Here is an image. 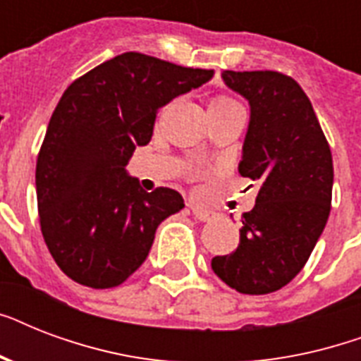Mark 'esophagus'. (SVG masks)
Here are the masks:
<instances>
[{
  "label": "esophagus",
  "instance_id": "34e87169",
  "mask_svg": "<svg viewBox=\"0 0 361 361\" xmlns=\"http://www.w3.org/2000/svg\"><path fill=\"white\" fill-rule=\"evenodd\" d=\"M189 208H191L192 215H195L198 221H209L214 217V212H209V209L202 208V206H198V204H189Z\"/></svg>",
  "mask_w": 361,
  "mask_h": 361
}]
</instances>
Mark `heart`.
Wrapping results in <instances>:
<instances>
[{
  "label": "heart",
  "mask_w": 361,
  "mask_h": 361,
  "mask_svg": "<svg viewBox=\"0 0 361 361\" xmlns=\"http://www.w3.org/2000/svg\"><path fill=\"white\" fill-rule=\"evenodd\" d=\"M231 104H236V101H232V99H226V97H217L209 103V110L225 109V106H231Z\"/></svg>",
  "instance_id": "1"
}]
</instances>
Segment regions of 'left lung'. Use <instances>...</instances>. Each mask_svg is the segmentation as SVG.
Returning <instances> with one entry per match:
<instances>
[{
  "label": "left lung",
  "instance_id": "left-lung-1",
  "mask_svg": "<svg viewBox=\"0 0 361 361\" xmlns=\"http://www.w3.org/2000/svg\"><path fill=\"white\" fill-rule=\"evenodd\" d=\"M249 101L240 174L258 183L255 208L241 215L238 249L212 269L241 294H269L305 266L330 215L334 163L311 101L275 71H223Z\"/></svg>",
  "mask_w": 361,
  "mask_h": 361
}]
</instances>
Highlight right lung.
Segmentation results:
<instances>
[{
  "mask_svg": "<svg viewBox=\"0 0 361 361\" xmlns=\"http://www.w3.org/2000/svg\"><path fill=\"white\" fill-rule=\"evenodd\" d=\"M212 76L125 52L65 90L37 157L35 185L42 238L71 279L121 285L146 260L157 226L185 208L180 192H146L125 166L152 140L157 110Z\"/></svg>",
  "mask_w": 361,
  "mask_h": 361,
  "instance_id": "obj_1",
  "label": "right lung"
}]
</instances>
